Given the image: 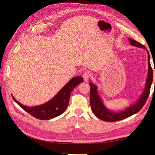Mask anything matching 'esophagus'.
Segmentation results:
<instances>
[{"instance_id":"34e87169","label":"esophagus","mask_w":155,"mask_h":155,"mask_svg":"<svg viewBox=\"0 0 155 155\" xmlns=\"http://www.w3.org/2000/svg\"><path fill=\"white\" fill-rule=\"evenodd\" d=\"M90 75H91L90 72H88V71L84 72V73L83 74V77L84 80H85V81H87L88 80L89 77H90Z\"/></svg>"}]
</instances>
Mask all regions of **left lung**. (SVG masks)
<instances>
[{
	"mask_svg": "<svg viewBox=\"0 0 155 155\" xmlns=\"http://www.w3.org/2000/svg\"><path fill=\"white\" fill-rule=\"evenodd\" d=\"M130 45L133 46H137V47L142 48L146 50L147 52L148 57V72L146 82L145 84L144 91L142 92L141 96L136 101L134 104L131 105L130 107H127L124 110H121L119 112H114L109 110L108 108L105 107L103 100H101V97L100 96L99 94L97 92V87L94 84L91 80L89 85H90V102L92 110L93 111L94 114L97 117V118L102 120L105 121H116L124 120L125 118H129L132 115L137 113L145 105L148 96L149 95L150 89L152 85L153 78V69L151 66V63H150V56L148 50L145 48V46L140 44L137 41L132 39H128ZM155 73V68H154Z\"/></svg>",
	"mask_w": 155,
	"mask_h": 155,
	"instance_id": "obj_1",
	"label": "left lung"
}]
</instances>
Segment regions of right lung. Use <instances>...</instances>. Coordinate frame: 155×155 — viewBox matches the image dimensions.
<instances>
[{"instance_id": "obj_1", "label": "right lung", "mask_w": 155, "mask_h": 155, "mask_svg": "<svg viewBox=\"0 0 155 155\" xmlns=\"http://www.w3.org/2000/svg\"><path fill=\"white\" fill-rule=\"evenodd\" d=\"M82 82H83V78L81 76L71 79L52 99L44 104L34 107H28L22 105L17 101L13 95L12 96L14 101L28 113L37 119L48 120L63 113L68 105L70 94L73 89Z\"/></svg>"}]
</instances>
